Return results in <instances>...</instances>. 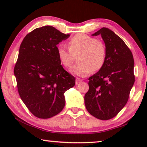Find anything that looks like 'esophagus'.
Segmentation results:
<instances>
[{
  "label": "esophagus",
  "mask_w": 147,
  "mask_h": 147,
  "mask_svg": "<svg viewBox=\"0 0 147 147\" xmlns=\"http://www.w3.org/2000/svg\"><path fill=\"white\" fill-rule=\"evenodd\" d=\"M82 81V80L80 79V78H77L76 79V85H78V84L80 83Z\"/></svg>",
  "instance_id": "34e87169"
}]
</instances>
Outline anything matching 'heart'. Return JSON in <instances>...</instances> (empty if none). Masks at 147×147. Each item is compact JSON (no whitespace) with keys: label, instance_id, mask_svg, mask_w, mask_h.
Masks as SVG:
<instances>
[{"label":"heart","instance_id":"obj_1","mask_svg":"<svg viewBox=\"0 0 147 147\" xmlns=\"http://www.w3.org/2000/svg\"><path fill=\"white\" fill-rule=\"evenodd\" d=\"M67 43L69 49L61 44L57 47V56L61 65L69 67L74 56L78 55V63L71 67V74L84 77L102 68L107 57L104 41L85 34H78L69 39Z\"/></svg>","mask_w":147,"mask_h":147}]
</instances>
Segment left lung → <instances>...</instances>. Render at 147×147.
<instances>
[{"label":"left lung","instance_id":"obj_1","mask_svg":"<svg viewBox=\"0 0 147 147\" xmlns=\"http://www.w3.org/2000/svg\"><path fill=\"white\" fill-rule=\"evenodd\" d=\"M101 35L107 49L105 63L89 78V91L84 96L88 112L100 120H109L127 103L135 82L132 53L120 37L107 28L93 36Z\"/></svg>","mask_w":147,"mask_h":147}]
</instances>
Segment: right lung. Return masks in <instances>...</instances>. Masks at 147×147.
I'll list each match as a JSON object with an SVG mask.
<instances>
[{
	"mask_svg": "<svg viewBox=\"0 0 147 147\" xmlns=\"http://www.w3.org/2000/svg\"><path fill=\"white\" fill-rule=\"evenodd\" d=\"M70 35L51 26L37 28L24 37L20 46L14 74L20 97L36 117L58 114L65 104L64 93L75 85L57 56V45Z\"/></svg>",
	"mask_w": 147,
	"mask_h": 147,
	"instance_id": "add662e5",
	"label": "right lung"
}]
</instances>
